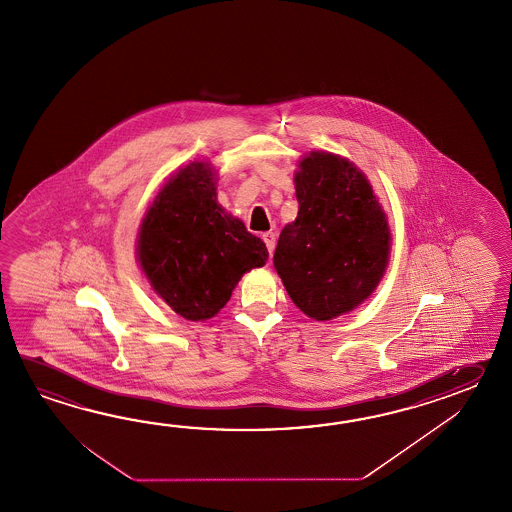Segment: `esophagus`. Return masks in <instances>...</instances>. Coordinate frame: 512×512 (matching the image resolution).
Listing matches in <instances>:
<instances>
[{
    "label": "esophagus",
    "instance_id": "34e87169",
    "mask_svg": "<svg viewBox=\"0 0 512 512\" xmlns=\"http://www.w3.org/2000/svg\"><path fill=\"white\" fill-rule=\"evenodd\" d=\"M261 238L265 241L269 254H272V252H274V247H276V234H274V232H265Z\"/></svg>",
    "mask_w": 512,
    "mask_h": 512
}]
</instances>
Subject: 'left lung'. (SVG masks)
<instances>
[{
    "label": "left lung",
    "mask_w": 512,
    "mask_h": 512,
    "mask_svg": "<svg viewBox=\"0 0 512 512\" xmlns=\"http://www.w3.org/2000/svg\"><path fill=\"white\" fill-rule=\"evenodd\" d=\"M298 216L285 225L274 267L294 305L315 320L348 313L381 282L390 229L366 175L327 152L300 161Z\"/></svg>",
    "instance_id": "obj_1"
}]
</instances>
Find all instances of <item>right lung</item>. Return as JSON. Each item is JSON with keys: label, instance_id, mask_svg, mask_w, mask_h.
I'll list each match as a JSON object with an SVG mask.
<instances>
[{"label": "right lung", "instance_id": "right-lung-1", "mask_svg": "<svg viewBox=\"0 0 512 512\" xmlns=\"http://www.w3.org/2000/svg\"><path fill=\"white\" fill-rule=\"evenodd\" d=\"M214 172L190 163L142 219L137 256L155 293L186 320L218 315L243 272L263 267L265 243L216 201Z\"/></svg>", "mask_w": 512, "mask_h": 512}]
</instances>
